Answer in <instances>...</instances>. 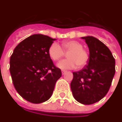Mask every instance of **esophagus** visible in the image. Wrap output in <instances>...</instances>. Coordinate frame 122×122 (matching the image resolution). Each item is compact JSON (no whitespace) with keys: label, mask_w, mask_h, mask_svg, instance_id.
<instances>
[{"label":"esophagus","mask_w":122,"mask_h":122,"mask_svg":"<svg viewBox=\"0 0 122 122\" xmlns=\"http://www.w3.org/2000/svg\"><path fill=\"white\" fill-rule=\"evenodd\" d=\"M66 72V70H62V74H63V75H64V74H65Z\"/></svg>","instance_id":"1"}]
</instances>
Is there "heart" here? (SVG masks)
Listing matches in <instances>:
<instances>
[{
	"instance_id": "1",
	"label": "heart",
	"mask_w": 122,
	"mask_h": 122,
	"mask_svg": "<svg viewBox=\"0 0 122 122\" xmlns=\"http://www.w3.org/2000/svg\"><path fill=\"white\" fill-rule=\"evenodd\" d=\"M81 43L76 40L65 41L62 43V47L56 43H52L49 46L48 54L53 61H57L68 52V59L62 60L57 64V66L63 70L73 69L84 67L90 60V54L82 47Z\"/></svg>"
}]
</instances>
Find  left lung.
<instances>
[{"mask_svg": "<svg viewBox=\"0 0 122 122\" xmlns=\"http://www.w3.org/2000/svg\"><path fill=\"white\" fill-rule=\"evenodd\" d=\"M90 51L88 65L73 72L70 86L73 97L82 104L98 102L107 93L115 73V59L108 47L93 36L82 37Z\"/></svg>", "mask_w": 122, "mask_h": 122, "instance_id": "left-lung-1", "label": "left lung"}]
</instances>
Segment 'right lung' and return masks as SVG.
<instances>
[{"mask_svg": "<svg viewBox=\"0 0 122 122\" xmlns=\"http://www.w3.org/2000/svg\"><path fill=\"white\" fill-rule=\"evenodd\" d=\"M54 40L48 36L33 34L18 45L10 57L9 71L15 88L33 104L49 100L62 75L48 54Z\"/></svg>", "mask_w": 122, "mask_h": 122, "instance_id": "1", "label": "right lung"}]
</instances>
